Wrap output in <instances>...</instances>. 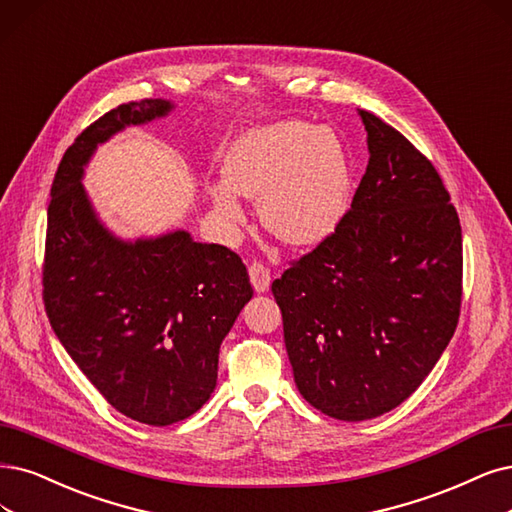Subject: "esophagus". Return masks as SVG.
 Returning <instances> with one entry per match:
<instances>
[{
  "instance_id": "obj_1",
  "label": "esophagus",
  "mask_w": 512,
  "mask_h": 512,
  "mask_svg": "<svg viewBox=\"0 0 512 512\" xmlns=\"http://www.w3.org/2000/svg\"><path fill=\"white\" fill-rule=\"evenodd\" d=\"M249 276H251V285H253V289H255L257 293L268 291L272 278H270V270H268L266 263L253 261L251 266H249Z\"/></svg>"
}]
</instances>
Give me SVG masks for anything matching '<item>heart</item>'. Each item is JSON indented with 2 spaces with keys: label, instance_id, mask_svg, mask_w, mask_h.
<instances>
[{
  "label": "heart",
  "instance_id": "obj_1",
  "mask_svg": "<svg viewBox=\"0 0 512 512\" xmlns=\"http://www.w3.org/2000/svg\"><path fill=\"white\" fill-rule=\"evenodd\" d=\"M238 194L259 200L266 230L291 246L325 240L342 219L350 170L331 128L282 120L246 132L225 160V181L211 187L217 213L230 225L244 221Z\"/></svg>",
  "mask_w": 512,
  "mask_h": 512
}]
</instances>
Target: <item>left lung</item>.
Returning <instances> with one entry per match:
<instances>
[{
  "instance_id": "1",
  "label": "left lung",
  "mask_w": 512,
  "mask_h": 512,
  "mask_svg": "<svg viewBox=\"0 0 512 512\" xmlns=\"http://www.w3.org/2000/svg\"><path fill=\"white\" fill-rule=\"evenodd\" d=\"M358 113L369 164L350 208L272 282L301 396L344 422L409 399L462 306V227L441 175L394 126Z\"/></svg>"
}]
</instances>
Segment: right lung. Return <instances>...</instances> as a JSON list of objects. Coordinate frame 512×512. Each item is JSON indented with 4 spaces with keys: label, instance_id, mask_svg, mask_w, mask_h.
<instances>
[{
    "label": "right lung",
    "instance_id": "obj_1",
    "mask_svg": "<svg viewBox=\"0 0 512 512\" xmlns=\"http://www.w3.org/2000/svg\"><path fill=\"white\" fill-rule=\"evenodd\" d=\"M168 101L118 105L84 128L56 170L46 225L42 297L73 363L126 418L168 426L196 413L217 384L219 346L253 297L242 259L187 232L120 242L94 217L82 166L128 124Z\"/></svg>",
    "mask_w": 512,
    "mask_h": 512
}]
</instances>
